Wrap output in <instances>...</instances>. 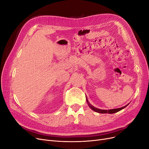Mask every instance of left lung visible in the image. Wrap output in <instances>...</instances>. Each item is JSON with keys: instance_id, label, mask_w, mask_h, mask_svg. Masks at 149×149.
I'll use <instances>...</instances> for the list:
<instances>
[{"instance_id": "8db88e82", "label": "left lung", "mask_w": 149, "mask_h": 149, "mask_svg": "<svg viewBox=\"0 0 149 149\" xmlns=\"http://www.w3.org/2000/svg\"><path fill=\"white\" fill-rule=\"evenodd\" d=\"M86 101H87V103L88 104L89 106V107L91 108V109L92 110H93L94 111H95L96 112H98V113H101V114H105V113H108V114H114V113H116V112H119V111L123 109L124 108H125V107H127L128 104H127L126 106H124V107H120V108H118V109H109V110H103V109H97V108L94 107L93 106H92L91 104H90L88 100V98L86 96Z\"/></svg>"}]
</instances>
